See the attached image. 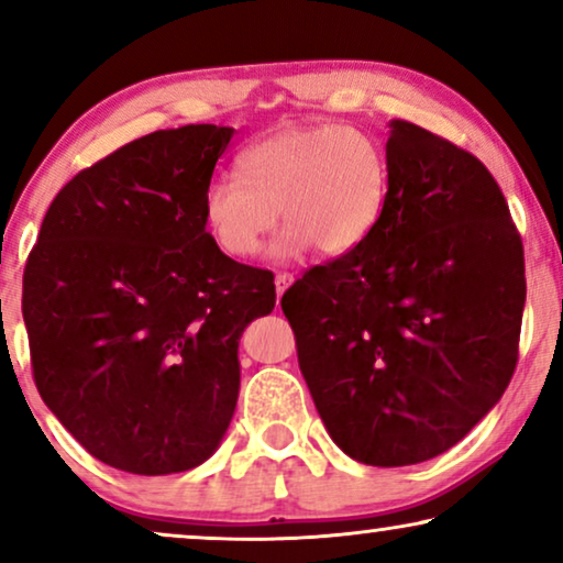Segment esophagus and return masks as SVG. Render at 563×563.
I'll return each instance as SVG.
<instances>
[{
    "mask_svg": "<svg viewBox=\"0 0 563 563\" xmlns=\"http://www.w3.org/2000/svg\"><path fill=\"white\" fill-rule=\"evenodd\" d=\"M291 282H295V276H291V274H287V272L276 274V279H274V284H276V299H282V295L289 289Z\"/></svg>",
    "mask_w": 563,
    "mask_h": 563,
    "instance_id": "esophagus-1",
    "label": "esophagus"
}]
</instances>
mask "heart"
Segmentation results:
<instances>
[{
	"mask_svg": "<svg viewBox=\"0 0 563 563\" xmlns=\"http://www.w3.org/2000/svg\"><path fill=\"white\" fill-rule=\"evenodd\" d=\"M238 175L212 179L202 195V222L230 258L261 249L279 210L274 258L312 249L345 256L361 249L387 210L391 168L384 145L349 125H289L245 145Z\"/></svg>",
	"mask_w": 563,
	"mask_h": 563,
	"instance_id": "obj_1",
	"label": "heart"
}]
</instances>
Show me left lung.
<instances>
[{"label":"left lung","mask_w":563,"mask_h":563,"mask_svg":"<svg viewBox=\"0 0 563 563\" xmlns=\"http://www.w3.org/2000/svg\"><path fill=\"white\" fill-rule=\"evenodd\" d=\"M389 199L372 238L282 297L322 422L368 466L456 445L518 364L526 266L495 176L426 128L389 122Z\"/></svg>","instance_id":"obj_1"}]
</instances>
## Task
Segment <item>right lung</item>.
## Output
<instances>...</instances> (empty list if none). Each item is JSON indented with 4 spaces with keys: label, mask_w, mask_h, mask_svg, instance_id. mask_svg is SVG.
I'll return each mask as SVG.
<instances>
[{
    "label": "right lung",
    "mask_w": 563,
    "mask_h": 563,
    "mask_svg": "<svg viewBox=\"0 0 563 563\" xmlns=\"http://www.w3.org/2000/svg\"><path fill=\"white\" fill-rule=\"evenodd\" d=\"M233 128L156 130L84 168L45 212L22 276L43 402L91 456L161 476L218 451L243 330L274 274L225 256L202 195Z\"/></svg>",
    "instance_id": "add662e5"
}]
</instances>
